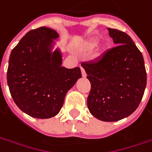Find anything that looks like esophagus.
<instances>
[{
  "instance_id": "1",
  "label": "esophagus",
  "mask_w": 152,
  "mask_h": 152,
  "mask_svg": "<svg viewBox=\"0 0 152 152\" xmlns=\"http://www.w3.org/2000/svg\"><path fill=\"white\" fill-rule=\"evenodd\" d=\"M81 72H82V76L83 77H86V73H85V70L84 69V67H81Z\"/></svg>"
}]
</instances>
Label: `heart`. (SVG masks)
Wrapping results in <instances>:
<instances>
[{"instance_id":"b5f03b06","label":"heart","mask_w":152,"mask_h":152,"mask_svg":"<svg viewBox=\"0 0 152 152\" xmlns=\"http://www.w3.org/2000/svg\"><path fill=\"white\" fill-rule=\"evenodd\" d=\"M97 40L96 39H91L89 41H87L84 45V49L85 50H91L92 48H94L96 45H97Z\"/></svg>"}]
</instances>
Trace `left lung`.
<instances>
[{
	"label": "left lung",
	"instance_id": "8db88e82",
	"mask_svg": "<svg viewBox=\"0 0 152 152\" xmlns=\"http://www.w3.org/2000/svg\"><path fill=\"white\" fill-rule=\"evenodd\" d=\"M115 47L83 67L91 85L87 106L97 119L115 122L139 107L146 86L143 56L126 33L108 28Z\"/></svg>",
	"mask_w": 152,
	"mask_h": 152
}]
</instances>
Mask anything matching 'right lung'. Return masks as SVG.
Masks as SVG:
<instances>
[{
    "label": "right lung",
    "instance_id": "add662e5",
    "mask_svg": "<svg viewBox=\"0 0 152 152\" xmlns=\"http://www.w3.org/2000/svg\"><path fill=\"white\" fill-rule=\"evenodd\" d=\"M54 29L40 27L28 32L12 49L7 68L11 96L21 111L50 118L61 110L67 92L82 77L79 67H61V53L51 52Z\"/></svg>",
    "mask_w": 152,
    "mask_h": 152
}]
</instances>
